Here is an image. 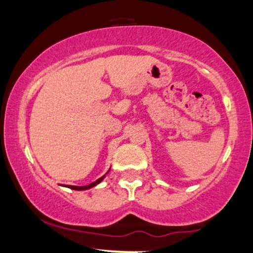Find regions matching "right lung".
<instances>
[{
  "label": "right lung",
  "mask_w": 253,
  "mask_h": 253,
  "mask_svg": "<svg viewBox=\"0 0 253 253\" xmlns=\"http://www.w3.org/2000/svg\"><path fill=\"white\" fill-rule=\"evenodd\" d=\"M109 170L107 171V173L109 172ZM107 173H106V175H107ZM106 175H103L102 177H100V178L96 179V181L90 183V184H88V185H83V187H78V185H68V188H70V189H72V190H88V189H90V188H92V187H95V185H97L98 183L102 182L104 177H106Z\"/></svg>",
  "instance_id": "obj_1"
}]
</instances>
